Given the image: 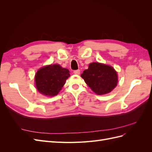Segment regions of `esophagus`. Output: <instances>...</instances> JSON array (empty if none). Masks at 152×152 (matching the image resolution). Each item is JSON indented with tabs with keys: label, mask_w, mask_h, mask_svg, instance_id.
Instances as JSON below:
<instances>
[{
	"label": "esophagus",
	"mask_w": 152,
	"mask_h": 152,
	"mask_svg": "<svg viewBox=\"0 0 152 152\" xmlns=\"http://www.w3.org/2000/svg\"><path fill=\"white\" fill-rule=\"evenodd\" d=\"M80 72V70H77L73 71V73H74V74H75V75H79Z\"/></svg>",
	"instance_id": "1"
}]
</instances>
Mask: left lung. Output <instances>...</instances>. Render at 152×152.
<instances>
[{
  "label": "left lung",
  "mask_w": 152,
  "mask_h": 152,
  "mask_svg": "<svg viewBox=\"0 0 152 152\" xmlns=\"http://www.w3.org/2000/svg\"><path fill=\"white\" fill-rule=\"evenodd\" d=\"M81 77L96 94L109 93L117 86L118 76L115 69L103 63L93 62L83 72Z\"/></svg>",
  "instance_id": "1"
}]
</instances>
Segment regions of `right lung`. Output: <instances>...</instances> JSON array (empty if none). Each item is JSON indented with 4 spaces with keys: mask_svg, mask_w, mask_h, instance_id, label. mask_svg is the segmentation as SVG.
<instances>
[{
    "mask_svg": "<svg viewBox=\"0 0 152 152\" xmlns=\"http://www.w3.org/2000/svg\"><path fill=\"white\" fill-rule=\"evenodd\" d=\"M70 72L58 64L40 68L35 77V86L40 93L44 96L57 95L70 77Z\"/></svg>",
    "mask_w": 152,
    "mask_h": 152,
    "instance_id": "obj_1",
    "label": "right lung"
}]
</instances>
